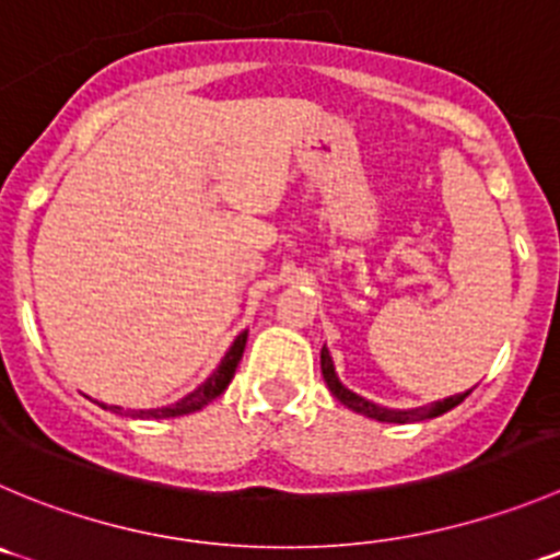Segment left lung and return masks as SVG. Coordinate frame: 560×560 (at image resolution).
Returning a JSON list of instances; mask_svg holds the SVG:
<instances>
[{
  "mask_svg": "<svg viewBox=\"0 0 560 560\" xmlns=\"http://www.w3.org/2000/svg\"><path fill=\"white\" fill-rule=\"evenodd\" d=\"M322 374H324V382H327V387L332 390V396L338 398L343 407L354 409V412L360 415H369V418L380 420V423H415V420H429V418H436V415L448 412V409H454L456 404H462L467 398V393H459V396H451V398H443V401H434L429 404V407H418V409H387V407H380V404L374 401H365L363 396H357V393H351L349 387L343 385V382L338 380V374H335V365H332V357H329L327 346L322 349Z\"/></svg>",
  "mask_w": 560,
  "mask_h": 560,
  "instance_id": "left-lung-1",
  "label": "left lung"
}]
</instances>
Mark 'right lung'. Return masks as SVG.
Returning a JSON list of instances; mask_svg holds the SVG:
<instances>
[{"mask_svg":"<svg viewBox=\"0 0 560 560\" xmlns=\"http://www.w3.org/2000/svg\"><path fill=\"white\" fill-rule=\"evenodd\" d=\"M244 346H247V329H244V332L233 340V346L228 349V354L222 357L220 369H217L214 374L203 382V385L197 387V390H191L189 396H184L180 401L170 404V407L137 409L135 415L137 418L159 420V418H178V415H189V412H197V409H203L206 404H211L217 396H222V393H225V387L231 385L233 374H236V369H238V360H242V354H244ZM101 407H104V404H101ZM112 412H120V407H112Z\"/></svg>","mask_w":560,"mask_h":560,"instance_id":"obj_1","label":"right lung"}]
</instances>
